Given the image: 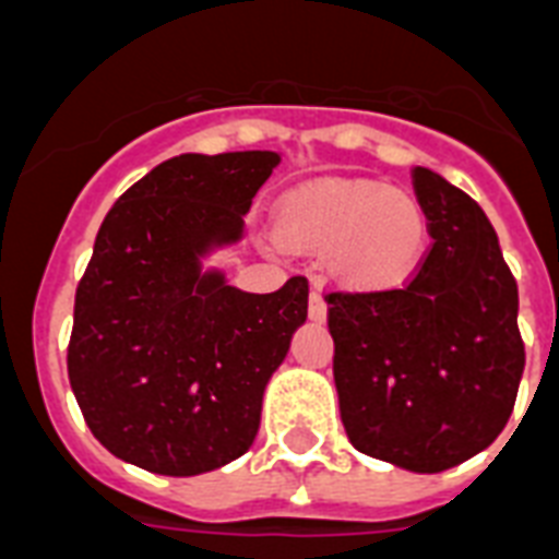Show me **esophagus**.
Returning <instances> with one entry per match:
<instances>
[{"label": "esophagus", "mask_w": 559, "mask_h": 559, "mask_svg": "<svg viewBox=\"0 0 559 559\" xmlns=\"http://www.w3.org/2000/svg\"><path fill=\"white\" fill-rule=\"evenodd\" d=\"M325 297H322V290L320 288H311V297H308V313H311V320L322 322L325 320Z\"/></svg>", "instance_id": "esophagus-1"}]
</instances>
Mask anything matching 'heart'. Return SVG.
<instances>
[{
  "label": "heart",
  "instance_id": "b5f03b06",
  "mask_svg": "<svg viewBox=\"0 0 559 559\" xmlns=\"http://www.w3.org/2000/svg\"><path fill=\"white\" fill-rule=\"evenodd\" d=\"M426 211L412 193L371 179H325L288 193L276 211V239L288 251L325 253L345 288L405 283L426 248Z\"/></svg>",
  "mask_w": 559,
  "mask_h": 559
}]
</instances>
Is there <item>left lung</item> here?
<instances>
[{
    "label": "left lung",
    "mask_w": 559,
    "mask_h": 559,
    "mask_svg": "<svg viewBox=\"0 0 559 559\" xmlns=\"http://www.w3.org/2000/svg\"><path fill=\"white\" fill-rule=\"evenodd\" d=\"M431 248L403 288L331 290L334 382L357 451L419 474L497 440L518 400L525 345L518 280L483 207L412 170Z\"/></svg>",
    "instance_id": "1"
}]
</instances>
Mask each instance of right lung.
I'll return each mask as SVG.
<instances>
[{"label": "right lung", "instance_id": "1", "mask_svg": "<svg viewBox=\"0 0 559 559\" xmlns=\"http://www.w3.org/2000/svg\"><path fill=\"white\" fill-rule=\"evenodd\" d=\"M274 151L179 154L105 216L76 285L68 377L114 456L168 477L251 449L262 394L308 317V280L248 294L200 257L242 237Z\"/></svg>", "mask_w": 559, "mask_h": 559}]
</instances>
